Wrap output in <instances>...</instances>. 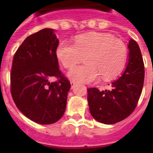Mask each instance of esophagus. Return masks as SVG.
Returning a JSON list of instances; mask_svg holds the SVG:
<instances>
[{"instance_id":"1","label":"esophagus","mask_w":153,"mask_h":153,"mask_svg":"<svg viewBox=\"0 0 153 153\" xmlns=\"http://www.w3.org/2000/svg\"><path fill=\"white\" fill-rule=\"evenodd\" d=\"M70 84H71V87H72V88H74V85H75V82H74V81H73V80H71V81H70Z\"/></svg>"}]
</instances>
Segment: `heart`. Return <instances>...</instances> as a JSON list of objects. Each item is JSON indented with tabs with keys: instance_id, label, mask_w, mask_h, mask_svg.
Wrapping results in <instances>:
<instances>
[{
	"instance_id": "b5f03b06",
	"label": "heart",
	"mask_w": 153,
	"mask_h": 153,
	"mask_svg": "<svg viewBox=\"0 0 153 153\" xmlns=\"http://www.w3.org/2000/svg\"><path fill=\"white\" fill-rule=\"evenodd\" d=\"M84 57L86 65L70 70L68 76L77 83H93L99 79H115L121 73L128 58V47L124 41L106 33L82 35L74 43L61 42L56 48V56L62 65L71 69Z\"/></svg>"
}]
</instances>
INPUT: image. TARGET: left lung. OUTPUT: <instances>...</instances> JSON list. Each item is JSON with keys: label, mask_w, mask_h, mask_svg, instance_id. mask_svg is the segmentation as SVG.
Returning a JSON list of instances; mask_svg holds the SVG:
<instances>
[{"label": "left lung", "mask_w": 153, "mask_h": 153, "mask_svg": "<svg viewBox=\"0 0 153 153\" xmlns=\"http://www.w3.org/2000/svg\"><path fill=\"white\" fill-rule=\"evenodd\" d=\"M128 60L125 72L113 81L108 90L88 88V101L93 117L112 125L127 118L137 106L144 81V64L134 40L128 42Z\"/></svg>", "instance_id": "obj_1"}]
</instances>
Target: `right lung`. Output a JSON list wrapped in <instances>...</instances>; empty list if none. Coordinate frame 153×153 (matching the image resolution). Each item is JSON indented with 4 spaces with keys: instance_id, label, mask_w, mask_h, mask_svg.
<instances>
[{
    "instance_id": "add662e5",
    "label": "right lung",
    "mask_w": 153,
    "mask_h": 153,
    "mask_svg": "<svg viewBox=\"0 0 153 153\" xmlns=\"http://www.w3.org/2000/svg\"><path fill=\"white\" fill-rule=\"evenodd\" d=\"M59 40L51 28L28 36L15 53L10 92L19 110L33 121L50 125L63 116L70 83L59 69ZM56 81L51 83V77Z\"/></svg>"
}]
</instances>
